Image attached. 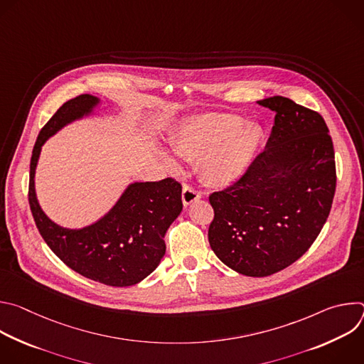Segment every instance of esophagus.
<instances>
[{
    "label": "esophagus",
    "mask_w": 364,
    "mask_h": 364,
    "mask_svg": "<svg viewBox=\"0 0 364 364\" xmlns=\"http://www.w3.org/2000/svg\"><path fill=\"white\" fill-rule=\"evenodd\" d=\"M201 197V193L200 191H197L196 188H193L191 186H184L183 187V193H181V198H183V204L184 205H188V204H191L193 201H196V200H198Z\"/></svg>",
    "instance_id": "34e87169"
}]
</instances>
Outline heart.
I'll return each mask as SVG.
<instances>
[{"label": "heart", "mask_w": 364, "mask_h": 364, "mask_svg": "<svg viewBox=\"0 0 364 364\" xmlns=\"http://www.w3.org/2000/svg\"><path fill=\"white\" fill-rule=\"evenodd\" d=\"M264 139L262 128L237 115L210 114L187 119L171 141L183 159H201L204 177L215 184L237 180L250 166ZM171 168L176 163L167 159Z\"/></svg>", "instance_id": "obj_1"}]
</instances>
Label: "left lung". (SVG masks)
<instances>
[{"label":"left lung","instance_id":"8db88e82","mask_svg":"<svg viewBox=\"0 0 364 364\" xmlns=\"http://www.w3.org/2000/svg\"><path fill=\"white\" fill-rule=\"evenodd\" d=\"M275 121L246 174L209 200V243L246 277H268L299 259L320 235L336 191L333 141L318 112L284 96L257 100Z\"/></svg>","mask_w":364,"mask_h":364}]
</instances>
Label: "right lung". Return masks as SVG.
I'll use <instances>...</instances> for the list:
<instances>
[{
    "label": "right lung",
    "instance_id": "1",
    "mask_svg": "<svg viewBox=\"0 0 364 364\" xmlns=\"http://www.w3.org/2000/svg\"><path fill=\"white\" fill-rule=\"evenodd\" d=\"M100 99L79 95L58 109L40 131L30 163L28 203L48 247L77 274L109 287H129L146 278L166 253V233L183 210L181 184L173 178L131 183L100 219L80 229L51 220L36 194L41 146L66 125L96 115Z\"/></svg>",
    "mask_w": 364,
    "mask_h": 364
}]
</instances>
